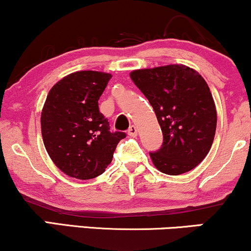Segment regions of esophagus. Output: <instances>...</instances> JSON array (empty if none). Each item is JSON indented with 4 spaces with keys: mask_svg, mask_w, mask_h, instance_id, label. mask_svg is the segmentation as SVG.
Here are the masks:
<instances>
[{
    "mask_svg": "<svg viewBox=\"0 0 251 251\" xmlns=\"http://www.w3.org/2000/svg\"><path fill=\"white\" fill-rule=\"evenodd\" d=\"M127 133H128V135H129V137H131V138L137 137V135H138V128L135 127L134 125H132L131 127L128 128V132H127Z\"/></svg>",
    "mask_w": 251,
    "mask_h": 251,
    "instance_id": "esophagus-1",
    "label": "esophagus"
}]
</instances>
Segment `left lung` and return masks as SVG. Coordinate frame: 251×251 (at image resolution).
<instances>
[{"label": "left lung", "instance_id": "left-lung-1", "mask_svg": "<svg viewBox=\"0 0 251 251\" xmlns=\"http://www.w3.org/2000/svg\"><path fill=\"white\" fill-rule=\"evenodd\" d=\"M149 99L161 127V149L151 152L158 171L187 173L206 158L216 131V107L209 86L194 69L171 64L129 74Z\"/></svg>", "mask_w": 251, "mask_h": 251}]
</instances>
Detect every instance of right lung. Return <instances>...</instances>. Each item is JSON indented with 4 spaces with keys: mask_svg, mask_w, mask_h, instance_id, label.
Returning a JSON list of instances; mask_svg holds the SVG:
<instances>
[{
    "mask_svg": "<svg viewBox=\"0 0 251 251\" xmlns=\"http://www.w3.org/2000/svg\"><path fill=\"white\" fill-rule=\"evenodd\" d=\"M111 74L77 71L51 87L41 116L48 154L63 173L89 180L105 172L118 143L126 137L111 132L98 100Z\"/></svg>",
    "mask_w": 251,
    "mask_h": 251,
    "instance_id": "right-lung-1",
    "label": "right lung"
}]
</instances>
